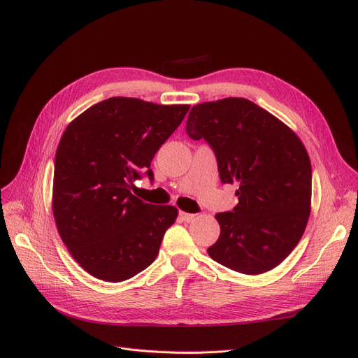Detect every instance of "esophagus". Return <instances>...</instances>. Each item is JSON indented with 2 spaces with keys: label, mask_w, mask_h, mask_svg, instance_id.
Returning <instances> with one entry per match:
<instances>
[{
  "label": "esophagus",
  "mask_w": 358,
  "mask_h": 358,
  "mask_svg": "<svg viewBox=\"0 0 358 358\" xmlns=\"http://www.w3.org/2000/svg\"><path fill=\"white\" fill-rule=\"evenodd\" d=\"M180 219L182 220V222H193L194 219H196V215H192V213H185V212H180Z\"/></svg>",
  "instance_id": "obj_1"
}]
</instances>
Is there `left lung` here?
<instances>
[{
  "mask_svg": "<svg viewBox=\"0 0 358 358\" xmlns=\"http://www.w3.org/2000/svg\"><path fill=\"white\" fill-rule=\"evenodd\" d=\"M187 135L208 142L238 204L217 213L220 235L208 254L242 274L277 267L299 243L310 215L312 166L294 131L247 99L193 106Z\"/></svg>",
  "mask_w": 358,
  "mask_h": 358,
  "instance_id": "1",
  "label": "left lung"
}]
</instances>
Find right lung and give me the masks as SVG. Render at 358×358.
Instances as JSON below:
<instances>
[{"mask_svg": "<svg viewBox=\"0 0 358 358\" xmlns=\"http://www.w3.org/2000/svg\"><path fill=\"white\" fill-rule=\"evenodd\" d=\"M189 108L111 97L65 129L55 155L53 217L72 258L96 278L117 283L155 261L178 210L129 189L142 169L154 180L150 162Z\"/></svg>", "mask_w": 358, "mask_h": 358, "instance_id": "add662e5", "label": "right lung"}]
</instances>
